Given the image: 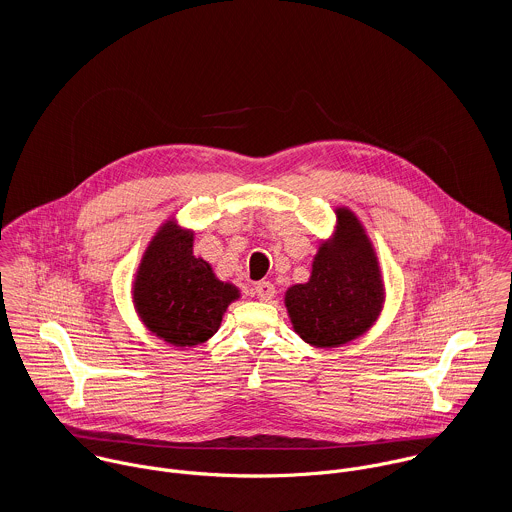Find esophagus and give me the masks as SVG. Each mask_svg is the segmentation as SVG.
<instances>
[{
	"label": "esophagus",
	"instance_id": "1",
	"mask_svg": "<svg viewBox=\"0 0 512 512\" xmlns=\"http://www.w3.org/2000/svg\"><path fill=\"white\" fill-rule=\"evenodd\" d=\"M274 293H276L274 284H270V282H258L256 284V295H258L260 301H270L274 297Z\"/></svg>",
	"mask_w": 512,
	"mask_h": 512
}]
</instances>
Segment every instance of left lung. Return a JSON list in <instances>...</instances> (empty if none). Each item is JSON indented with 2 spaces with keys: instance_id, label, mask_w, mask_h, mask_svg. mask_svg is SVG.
<instances>
[{
  "instance_id": "obj_1",
  "label": "left lung",
  "mask_w": 512,
  "mask_h": 512,
  "mask_svg": "<svg viewBox=\"0 0 512 512\" xmlns=\"http://www.w3.org/2000/svg\"><path fill=\"white\" fill-rule=\"evenodd\" d=\"M337 224L321 240L305 284H293L284 303L293 331L311 347H343L376 323L384 307V280L363 222L337 207Z\"/></svg>"
}]
</instances>
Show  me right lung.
I'll use <instances>...</instances> for the list:
<instances>
[{"label": "right lung", "mask_w": 512, "mask_h": 512, "mask_svg": "<svg viewBox=\"0 0 512 512\" xmlns=\"http://www.w3.org/2000/svg\"><path fill=\"white\" fill-rule=\"evenodd\" d=\"M193 230L167 219L151 236L132 284L140 321L157 339L185 349L219 331L240 290L217 278L213 266L193 254Z\"/></svg>", "instance_id": "right-lung-1"}]
</instances>
